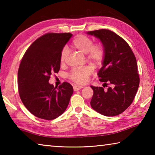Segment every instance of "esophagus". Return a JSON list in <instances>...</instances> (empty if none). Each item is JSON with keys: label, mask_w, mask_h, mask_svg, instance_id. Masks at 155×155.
Returning <instances> with one entry per match:
<instances>
[{"label": "esophagus", "mask_w": 155, "mask_h": 155, "mask_svg": "<svg viewBox=\"0 0 155 155\" xmlns=\"http://www.w3.org/2000/svg\"><path fill=\"white\" fill-rule=\"evenodd\" d=\"M82 87H83V86L75 85H74V87H73V90H74V91H78V90H81V89L82 88Z\"/></svg>", "instance_id": "1"}]
</instances>
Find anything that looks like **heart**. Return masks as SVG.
Returning a JSON list of instances; mask_svg holds the SVG:
<instances>
[{"instance_id":"heart-1","label":"heart","mask_w":155,"mask_h":155,"mask_svg":"<svg viewBox=\"0 0 155 155\" xmlns=\"http://www.w3.org/2000/svg\"><path fill=\"white\" fill-rule=\"evenodd\" d=\"M72 46L83 53H85L88 61L95 65L101 64L105 57V48L103 44H94L90 38L85 35H78L72 40ZM68 56V50L64 47L60 54V61L61 64L65 62ZM93 72V68L86 66L82 68H76L70 73L69 77L72 81L78 84H84L88 82L89 78Z\"/></svg>"}]
</instances>
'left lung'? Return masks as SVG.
Segmentation results:
<instances>
[{
    "label": "left lung",
    "mask_w": 155,
    "mask_h": 155,
    "mask_svg": "<svg viewBox=\"0 0 155 155\" xmlns=\"http://www.w3.org/2000/svg\"><path fill=\"white\" fill-rule=\"evenodd\" d=\"M87 33L99 38L105 48L103 67L98 74L103 87L91 86L94 94L90 104L105 116L117 115L130 105L138 90L137 60L127 41L113 31L99 29Z\"/></svg>",
    "instance_id": "1"
}]
</instances>
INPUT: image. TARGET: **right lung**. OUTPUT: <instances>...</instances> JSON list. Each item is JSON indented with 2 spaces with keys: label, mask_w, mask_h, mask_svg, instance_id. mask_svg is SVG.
<instances>
[{
  "label": "right lung",
  "mask_w": 155,
  "mask_h": 155,
  "mask_svg": "<svg viewBox=\"0 0 155 155\" xmlns=\"http://www.w3.org/2000/svg\"><path fill=\"white\" fill-rule=\"evenodd\" d=\"M70 33H47L34 41L21 60L18 69V91L21 101L31 114L51 120L64 113L73 94L70 83L58 88L48 83L51 75L60 69V54Z\"/></svg>",
  "instance_id": "add662e5"
}]
</instances>
